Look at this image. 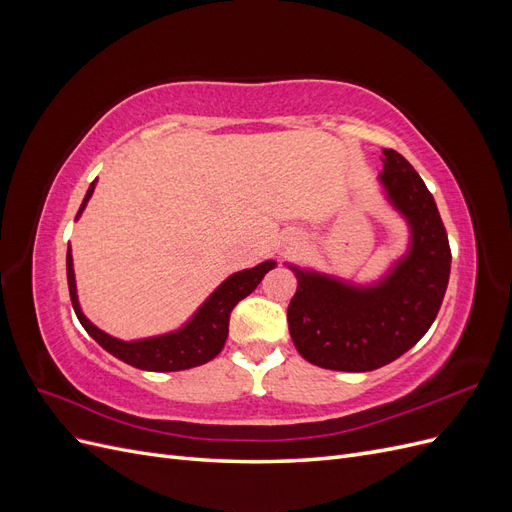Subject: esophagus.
<instances>
[{"mask_svg": "<svg viewBox=\"0 0 512 512\" xmlns=\"http://www.w3.org/2000/svg\"><path fill=\"white\" fill-rule=\"evenodd\" d=\"M286 245H290V247H292V245H299V239H297V237H288V239H286Z\"/></svg>", "mask_w": 512, "mask_h": 512, "instance_id": "1", "label": "esophagus"}]
</instances>
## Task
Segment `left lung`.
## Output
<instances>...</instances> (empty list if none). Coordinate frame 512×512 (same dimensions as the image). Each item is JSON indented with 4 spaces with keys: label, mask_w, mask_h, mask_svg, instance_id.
I'll return each instance as SVG.
<instances>
[{
    "label": "left lung",
    "mask_w": 512,
    "mask_h": 512,
    "mask_svg": "<svg viewBox=\"0 0 512 512\" xmlns=\"http://www.w3.org/2000/svg\"><path fill=\"white\" fill-rule=\"evenodd\" d=\"M382 162L384 196L410 228L406 254L374 284L288 265L297 275L292 344L324 369L371 371L399 359L429 331L448 286L451 247L436 200L401 153L382 149Z\"/></svg>",
    "instance_id": "left-lung-1"
}]
</instances>
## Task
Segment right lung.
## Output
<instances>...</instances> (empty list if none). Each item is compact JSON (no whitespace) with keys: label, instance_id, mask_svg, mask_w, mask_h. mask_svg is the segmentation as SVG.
I'll list each match as a JSON object with an SVG mask.
<instances>
[{"label":"right lung","instance_id":"right-lung-1","mask_svg":"<svg viewBox=\"0 0 512 512\" xmlns=\"http://www.w3.org/2000/svg\"><path fill=\"white\" fill-rule=\"evenodd\" d=\"M96 181L89 185V190L83 198V205L79 213H76V220L81 218V213L85 211L91 194H94ZM273 267H275V260H265L252 269H243L228 275L181 329L156 335V337L134 339V342H123V339H117L98 329L96 324L83 314L79 294H76L70 245L66 254L68 288H70V299H72L76 318L81 320L85 331L94 337L106 352H111L123 363L145 369V371H181V369L205 365L211 359H215L226 344L232 307H235L241 299H245L247 294L254 292L262 277H265Z\"/></svg>","mask_w":512,"mask_h":512}]
</instances>
